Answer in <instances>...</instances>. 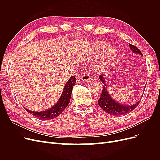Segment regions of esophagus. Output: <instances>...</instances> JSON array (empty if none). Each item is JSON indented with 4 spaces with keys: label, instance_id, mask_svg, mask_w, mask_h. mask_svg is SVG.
<instances>
[{
    "label": "esophagus",
    "instance_id": "1",
    "mask_svg": "<svg viewBox=\"0 0 160 160\" xmlns=\"http://www.w3.org/2000/svg\"><path fill=\"white\" fill-rule=\"evenodd\" d=\"M81 80L83 81H89L91 79V76L88 73V72H84V73L82 75V76L81 77Z\"/></svg>",
    "mask_w": 160,
    "mask_h": 160
}]
</instances>
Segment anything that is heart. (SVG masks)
<instances>
[{
	"instance_id": "heart-1",
	"label": "heart",
	"mask_w": 160,
	"mask_h": 160,
	"mask_svg": "<svg viewBox=\"0 0 160 160\" xmlns=\"http://www.w3.org/2000/svg\"><path fill=\"white\" fill-rule=\"evenodd\" d=\"M109 45L107 44L105 42H97L95 44L93 45V49L96 51V52H101L106 50L108 48ZM116 55V51L113 48H110L107 51V52L105 53V58H104V61L105 64H108L110 62H111L113 59V58Z\"/></svg>"
}]
</instances>
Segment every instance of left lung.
I'll return each mask as SVG.
<instances>
[{"mask_svg": "<svg viewBox=\"0 0 160 160\" xmlns=\"http://www.w3.org/2000/svg\"><path fill=\"white\" fill-rule=\"evenodd\" d=\"M130 49L134 53H138L139 55L143 56L142 52L135 46L129 44ZM99 79L103 83V89L101 92V95L98 100V105L103 109L104 111L109 115L113 116H121L127 114L132 111L138 105L140 100L138 102L135 103L132 105H125L118 103L112 99L108 91L107 86L105 85V79L103 75L99 76Z\"/></svg>", "mask_w": 160, "mask_h": 160, "instance_id": "8db88e82", "label": "left lung"}]
</instances>
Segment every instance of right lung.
I'll use <instances>...</instances> for the list:
<instances>
[{"instance_id":"obj_1","label":"right lung","mask_w":160,"mask_h":160,"mask_svg":"<svg viewBox=\"0 0 160 160\" xmlns=\"http://www.w3.org/2000/svg\"><path fill=\"white\" fill-rule=\"evenodd\" d=\"M75 82L76 78L75 76H71V78L67 82L64 87L60 99L57 101V103L55 105H53L51 108L42 111H32L25 108V110L33 116L41 119L50 120L56 118L64 111V109L67 107V105H69L72 88H73Z\"/></svg>"}]
</instances>
